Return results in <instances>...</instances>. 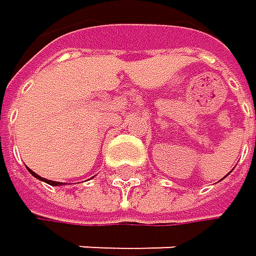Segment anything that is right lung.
<instances>
[{"mask_svg": "<svg viewBox=\"0 0 256 256\" xmlns=\"http://www.w3.org/2000/svg\"><path fill=\"white\" fill-rule=\"evenodd\" d=\"M28 172H30V174H32V175H34L35 178H38V180H41V181H46L47 184H50V186H58V184H60V182H56V181H50V180H44V178H41V176H38V175H36L35 172H32L30 169H28ZM61 184H62V182H61Z\"/></svg>", "mask_w": 256, "mask_h": 256, "instance_id": "obj_1", "label": "right lung"}]
</instances>
